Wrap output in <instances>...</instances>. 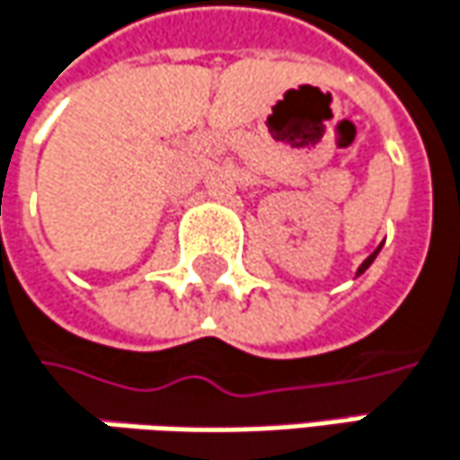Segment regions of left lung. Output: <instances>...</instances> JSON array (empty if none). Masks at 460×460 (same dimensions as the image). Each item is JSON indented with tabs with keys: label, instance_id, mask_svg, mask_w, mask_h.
<instances>
[{
	"label": "left lung",
	"instance_id": "8db88e82",
	"mask_svg": "<svg viewBox=\"0 0 460 460\" xmlns=\"http://www.w3.org/2000/svg\"><path fill=\"white\" fill-rule=\"evenodd\" d=\"M378 250H381V247H378ZM378 250H376V252H373V255H367V258H365V261H362V266H359V269H357V274H362V271H365V269H367V266H370V263H373V261H376V255H378Z\"/></svg>",
	"mask_w": 460,
	"mask_h": 460
}]
</instances>
